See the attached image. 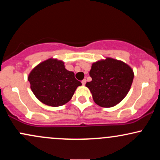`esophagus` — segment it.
<instances>
[{"instance_id": "1", "label": "esophagus", "mask_w": 160, "mask_h": 160, "mask_svg": "<svg viewBox=\"0 0 160 160\" xmlns=\"http://www.w3.org/2000/svg\"><path fill=\"white\" fill-rule=\"evenodd\" d=\"M86 79H84V80H82V85H85V84H86Z\"/></svg>"}]
</instances>
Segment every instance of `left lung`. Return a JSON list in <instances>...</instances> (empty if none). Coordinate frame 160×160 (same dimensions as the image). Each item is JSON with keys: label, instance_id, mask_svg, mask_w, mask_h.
<instances>
[{"label": "left lung", "instance_id": "1", "mask_svg": "<svg viewBox=\"0 0 160 160\" xmlns=\"http://www.w3.org/2000/svg\"><path fill=\"white\" fill-rule=\"evenodd\" d=\"M92 81L86 84L92 98L100 107L111 108L128 94L134 78L132 69L123 62L106 58L92 64Z\"/></svg>", "mask_w": 160, "mask_h": 160}]
</instances>
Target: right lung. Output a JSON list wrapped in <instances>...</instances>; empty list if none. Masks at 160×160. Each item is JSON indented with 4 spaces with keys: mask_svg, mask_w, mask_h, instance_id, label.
<instances>
[{
    "mask_svg": "<svg viewBox=\"0 0 160 160\" xmlns=\"http://www.w3.org/2000/svg\"><path fill=\"white\" fill-rule=\"evenodd\" d=\"M28 80L38 99L52 107L68 102L78 86L82 85L74 78V72L65 69L63 62L52 58L37 65L31 71Z\"/></svg>",
    "mask_w": 160,
    "mask_h": 160,
    "instance_id": "right-lung-1",
    "label": "right lung"
}]
</instances>
